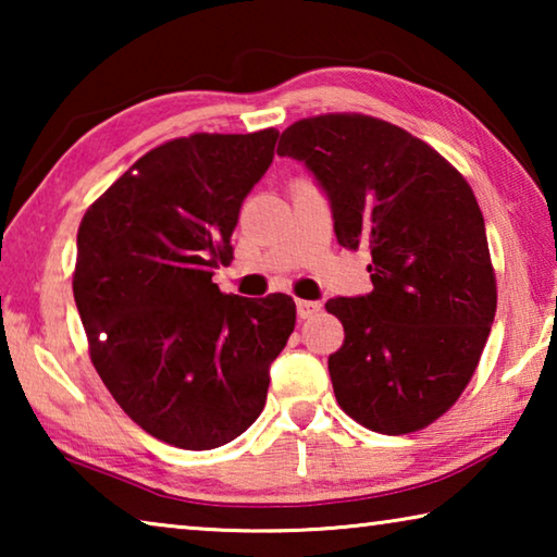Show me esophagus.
<instances>
[{
	"instance_id": "1",
	"label": "esophagus",
	"mask_w": 557,
	"mask_h": 557,
	"mask_svg": "<svg viewBox=\"0 0 557 557\" xmlns=\"http://www.w3.org/2000/svg\"><path fill=\"white\" fill-rule=\"evenodd\" d=\"M322 312V305L319 301H309V299H297V317L299 319H312L314 314Z\"/></svg>"
}]
</instances>
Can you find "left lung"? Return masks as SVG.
<instances>
[{
    "instance_id": "left-lung-1",
    "label": "left lung",
    "mask_w": 557,
    "mask_h": 557,
    "mask_svg": "<svg viewBox=\"0 0 557 557\" xmlns=\"http://www.w3.org/2000/svg\"><path fill=\"white\" fill-rule=\"evenodd\" d=\"M277 154L324 188L338 245L371 250L369 295L326 301L346 334L329 356L338 405L381 435L428 428L467 388L496 314L474 191L422 139L356 112L295 122Z\"/></svg>"
}]
</instances>
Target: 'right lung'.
Listing matches in <instances>:
<instances>
[{"mask_svg": "<svg viewBox=\"0 0 557 557\" xmlns=\"http://www.w3.org/2000/svg\"><path fill=\"white\" fill-rule=\"evenodd\" d=\"M277 129L188 135L132 164L83 215L73 297L90 361L149 435L213 449L265 408L270 363L295 329L287 295H223L213 270Z\"/></svg>", "mask_w": 557, "mask_h": 557, "instance_id": "add662e5", "label": "right lung"}]
</instances>
